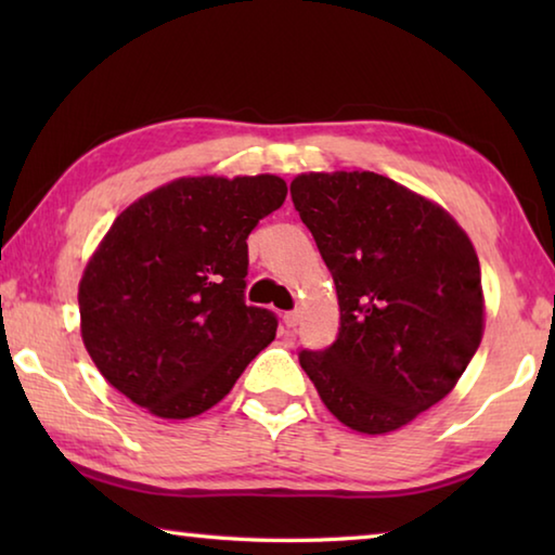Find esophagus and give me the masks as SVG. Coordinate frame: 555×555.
I'll return each instance as SVG.
<instances>
[{
    "mask_svg": "<svg viewBox=\"0 0 555 555\" xmlns=\"http://www.w3.org/2000/svg\"><path fill=\"white\" fill-rule=\"evenodd\" d=\"M284 323H286V327H296L300 323V311L284 313Z\"/></svg>",
    "mask_w": 555,
    "mask_h": 555,
    "instance_id": "esophagus-1",
    "label": "esophagus"
}]
</instances>
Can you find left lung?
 <instances>
[{"label": "left lung", "instance_id": "left-lung-1", "mask_svg": "<svg viewBox=\"0 0 555 555\" xmlns=\"http://www.w3.org/2000/svg\"><path fill=\"white\" fill-rule=\"evenodd\" d=\"M291 198L331 269L340 333L298 354L357 434L399 430L446 399L485 333L480 259L457 220L372 171H308Z\"/></svg>", "mask_w": 555, "mask_h": 555}]
</instances>
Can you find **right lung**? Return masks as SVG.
Here are the masks:
<instances>
[{
  "label": "right lung",
  "mask_w": 555,
  "mask_h": 555,
  "mask_svg": "<svg viewBox=\"0 0 555 555\" xmlns=\"http://www.w3.org/2000/svg\"><path fill=\"white\" fill-rule=\"evenodd\" d=\"M286 181L183 176L117 215L78 286L80 335L102 377L158 418L201 416L276 337L244 304L247 237Z\"/></svg>",
  "instance_id": "add662e5"
}]
</instances>
